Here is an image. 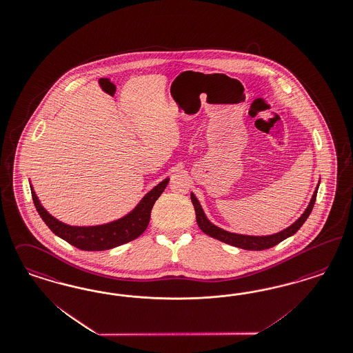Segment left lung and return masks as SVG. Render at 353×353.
I'll list each match as a JSON object with an SVG mask.
<instances>
[{"mask_svg":"<svg viewBox=\"0 0 353 353\" xmlns=\"http://www.w3.org/2000/svg\"><path fill=\"white\" fill-rule=\"evenodd\" d=\"M319 183H321V179H319V182H318L316 187H315V191H314L313 196H312V199H310L309 205L303 210V213L301 214L300 217H299L296 221L293 222L290 226H288L287 229H283L281 232L274 233V234H238V233H232V232H228V230H225V229H221L220 226H217V225H214V223H212V222L209 221L208 217H207V214L204 213L203 207H201V204L199 203V200H197L195 194L191 192V200H192V204H194V208H195L196 222H197L199 228H200L205 234L212 236V238H214V239H219V241H221L223 243L235 246V248H243V250H256V251L274 248L277 243H280L281 241H284V239H287L289 236L296 234L297 230L303 225V222L307 220V217H309L310 213H312L314 203H315V197H316V192H318V188H319Z\"/></svg>","mask_w":353,"mask_h":353,"instance_id":"obj_1","label":"left lung"}]
</instances>
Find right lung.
<instances>
[{
  "instance_id": "right-lung-1",
  "label": "right lung",
  "mask_w": 353,
  "mask_h": 353,
  "mask_svg": "<svg viewBox=\"0 0 353 353\" xmlns=\"http://www.w3.org/2000/svg\"><path fill=\"white\" fill-rule=\"evenodd\" d=\"M169 181L170 178H166L162 182L158 183L157 185H154L125 216L114 221L92 226H73L57 220L41 205L39 197L35 194L31 183L30 188L35 208L38 210L41 220L46 222V225L54 234L74 248L85 251H103L131 242L144 233L149 225L152 208L158 197L165 191Z\"/></svg>"
}]
</instances>
